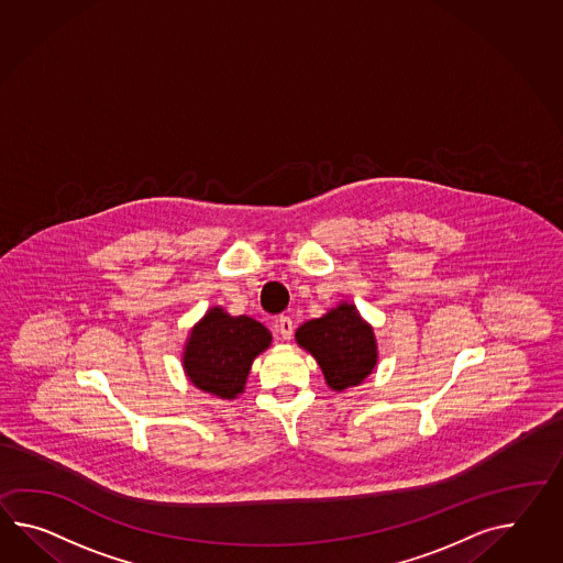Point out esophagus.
Masks as SVG:
<instances>
[{"mask_svg":"<svg viewBox=\"0 0 563 563\" xmlns=\"http://www.w3.org/2000/svg\"><path fill=\"white\" fill-rule=\"evenodd\" d=\"M276 330H278V333L283 335V340H290V338H292V331H295L292 319L288 316L278 317V321H276Z\"/></svg>","mask_w":563,"mask_h":563,"instance_id":"1","label":"esophagus"}]
</instances>
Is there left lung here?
Wrapping results in <instances>:
<instances>
[{
    "label": "left lung",
    "mask_w": 563,
    "mask_h": 563,
    "mask_svg": "<svg viewBox=\"0 0 563 563\" xmlns=\"http://www.w3.org/2000/svg\"><path fill=\"white\" fill-rule=\"evenodd\" d=\"M295 340L316 357L331 390L357 386L376 368V338L356 305L340 302L325 316L302 323Z\"/></svg>",
    "instance_id": "obj_1"
}]
</instances>
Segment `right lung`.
Instances as JSON below:
<instances>
[{"label": "right lung", "instance_id": "obj_1", "mask_svg": "<svg viewBox=\"0 0 563 563\" xmlns=\"http://www.w3.org/2000/svg\"><path fill=\"white\" fill-rule=\"evenodd\" d=\"M271 342V331L256 319L211 307L189 333L183 366L197 388L230 400L244 393L254 357Z\"/></svg>", "mask_w": 563, "mask_h": 563}]
</instances>
